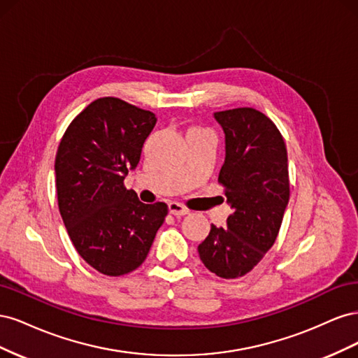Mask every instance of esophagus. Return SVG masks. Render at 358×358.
<instances>
[{"label": "esophagus", "instance_id": "esophagus-1", "mask_svg": "<svg viewBox=\"0 0 358 358\" xmlns=\"http://www.w3.org/2000/svg\"><path fill=\"white\" fill-rule=\"evenodd\" d=\"M169 212L171 215H175V216H183V215L189 213V210L185 208V206L178 203V201H170L169 203Z\"/></svg>", "mask_w": 358, "mask_h": 358}]
</instances>
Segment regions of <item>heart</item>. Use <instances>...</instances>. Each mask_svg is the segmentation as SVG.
Wrapping results in <instances>:
<instances>
[{"label": "heart", "instance_id": "heart-1", "mask_svg": "<svg viewBox=\"0 0 358 358\" xmlns=\"http://www.w3.org/2000/svg\"><path fill=\"white\" fill-rule=\"evenodd\" d=\"M192 129H199V128H192Z\"/></svg>", "mask_w": 358, "mask_h": 358}]
</instances>
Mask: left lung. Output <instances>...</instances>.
Returning <instances> with one entry per match:
<instances>
[{
  "label": "left lung",
  "mask_w": 358,
  "mask_h": 358,
  "mask_svg": "<svg viewBox=\"0 0 358 358\" xmlns=\"http://www.w3.org/2000/svg\"><path fill=\"white\" fill-rule=\"evenodd\" d=\"M225 134L218 182L231 215L199 245L206 268L224 279L245 276L273 246L289 200L287 148L278 127L252 107L216 112Z\"/></svg>",
  "instance_id": "1"
}]
</instances>
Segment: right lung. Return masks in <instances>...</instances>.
Here are the masks:
<instances>
[{
	"label": "right lung",
	"instance_id": "right-lung-1",
	"mask_svg": "<svg viewBox=\"0 0 358 358\" xmlns=\"http://www.w3.org/2000/svg\"><path fill=\"white\" fill-rule=\"evenodd\" d=\"M157 117L115 96L92 101L64 133L55 158L58 206L76 251L107 276L142 264L169 208L124 187Z\"/></svg>",
	"mask_w": 358,
	"mask_h": 358
}]
</instances>
